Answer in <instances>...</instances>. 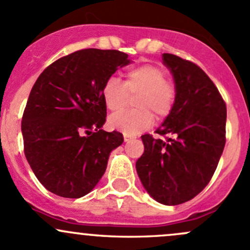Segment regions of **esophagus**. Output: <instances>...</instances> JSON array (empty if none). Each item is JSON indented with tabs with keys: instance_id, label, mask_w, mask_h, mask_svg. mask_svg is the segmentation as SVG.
Listing matches in <instances>:
<instances>
[{
	"instance_id": "1",
	"label": "esophagus",
	"mask_w": 250,
	"mask_h": 250,
	"mask_svg": "<svg viewBox=\"0 0 250 250\" xmlns=\"http://www.w3.org/2000/svg\"><path fill=\"white\" fill-rule=\"evenodd\" d=\"M133 138H135V137H132V136H128V135H124V141H125V142H126V143H128V142H130V141H132V140H133Z\"/></svg>"
}]
</instances>
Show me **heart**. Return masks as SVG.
<instances>
[{
    "label": "heart",
    "mask_w": 250,
    "mask_h": 250,
    "mask_svg": "<svg viewBox=\"0 0 250 250\" xmlns=\"http://www.w3.org/2000/svg\"><path fill=\"white\" fill-rule=\"evenodd\" d=\"M136 93L133 106L137 109L112 115L108 124L113 130L128 136L138 135L153 124L154 115L158 119L167 117L176 100V89L171 82L166 81V72L151 63L127 69L124 84L115 77H110L101 90L104 106L112 113L122 110L128 95Z\"/></svg>",
    "instance_id": "b5f03b06"
}]
</instances>
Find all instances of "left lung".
Masks as SVG:
<instances>
[{
  "instance_id": "8db88e82",
  "label": "left lung",
  "mask_w": 250,
  "mask_h": 250,
  "mask_svg": "<svg viewBox=\"0 0 250 250\" xmlns=\"http://www.w3.org/2000/svg\"><path fill=\"white\" fill-rule=\"evenodd\" d=\"M163 62L176 87L173 107L155 131L166 141L143 135L136 169L155 201L176 206L200 194L217 169L225 146L226 104L194 62L173 54H163Z\"/></svg>"
}]
</instances>
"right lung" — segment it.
<instances>
[{
  "label": "right lung",
  "mask_w": 250,
  "mask_h": 250,
  "mask_svg": "<svg viewBox=\"0 0 250 250\" xmlns=\"http://www.w3.org/2000/svg\"><path fill=\"white\" fill-rule=\"evenodd\" d=\"M130 62L119 50L83 49L49 65L36 81L22 114L24 151L50 192L79 199L106 172L110 151L124 137L102 130L107 108L101 90Z\"/></svg>",
  "instance_id": "right-lung-1"
}]
</instances>
